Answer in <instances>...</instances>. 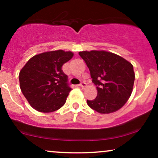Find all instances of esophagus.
<instances>
[{
  "label": "esophagus",
  "mask_w": 158,
  "mask_h": 158,
  "mask_svg": "<svg viewBox=\"0 0 158 158\" xmlns=\"http://www.w3.org/2000/svg\"><path fill=\"white\" fill-rule=\"evenodd\" d=\"M79 86H80L81 88H85L87 87V84L85 81H82V82H81V84L79 85Z\"/></svg>",
  "instance_id": "esophagus-1"
}]
</instances>
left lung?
<instances>
[{
  "label": "left lung",
  "instance_id": "left-lung-1",
  "mask_svg": "<svg viewBox=\"0 0 158 158\" xmlns=\"http://www.w3.org/2000/svg\"><path fill=\"white\" fill-rule=\"evenodd\" d=\"M79 54L89 68L92 81L97 85V97L87 100L88 106L100 114L120 109L133 90V65L121 56L105 50L81 51Z\"/></svg>",
  "mask_w": 158,
  "mask_h": 158
}]
</instances>
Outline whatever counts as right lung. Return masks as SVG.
Returning a JSON list of instances; mask_svg holds the SVG:
<instances>
[{
  "instance_id": "1",
  "label": "right lung",
  "mask_w": 158,
  "mask_h": 158,
  "mask_svg": "<svg viewBox=\"0 0 158 158\" xmlns=\"http://www.w3.org/2000/svg\"><path fill=\"white\" fill-rule=\"evenodd\" d=\"M73 53L62 50L34 56L19 73L20 88L34 109L50 113L64 105L71 88L62 65L72 59Z\"/></svg>"
}]
</instances>
